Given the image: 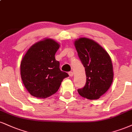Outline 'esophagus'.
I'll return each instance as SVG.
<instances>
[{"mask_svg": "<svg viewBox=\"0 0 132 132\" xmlns=\"http://www.w3.org/2000/svg\"><path fill=\"white\" fill-rule=\"evenodd\" d=\"M68 74H69V76H72L73 75H74V73H73L72 71H70V72H69V73H68Z\"/></svg>", "mask_w": 132, "mask_h": 132, "instance_id": "1", "label": "esophagus"}]
</instances>
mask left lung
I'll list each match as a JSON object with an SVG mask.
<instances>
[{
    "instance_id": "8db88e82",
    "label": "left lung",
    "mask_w": 132,
    "mask_h": 132,
    "mask_svg": "<svg viewBox=\"0 0 132 132\" xmlns=\"http://www.w3.org/2000/svg\"><path fill=\"white\" fill-rule=\"evenodd\" d=\"M74 45L85 68L87 77L85 86L77 92L87 99H99L108 90L113 81L111 57L99 44L88 38L76 39Z\"/></svg>"
}]
</instances>
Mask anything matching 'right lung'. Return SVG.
<instances>
[{
    "label": "right lung",
    "instance_id": "1",
    "mask_svg": "<svg viewBox=\"0 0 132 132\" xmlns=\"http://www.w3.org/2000/svg\"><path fill=\"white\" fill-rule=\"evenodd\" d=\"M60 44L45 38L30 47L22 58L20 73L25 88L32 96L46 98L59 89L61 82L69 76L60 69L55 53Z\"/></svg>",
    "mask_w": 132,
    "mask_h": 132
}]
</instances>
